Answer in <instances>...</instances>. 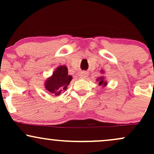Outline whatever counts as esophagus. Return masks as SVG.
Masks as SVG:
<instances>
[{
	"instance_id": "34e87169",
	"label": "esophagus",
	"mask_w": 154,
	"mask_h": 154,
	"mask_svg": "<svg viewBox=\"0 0 154 154\" xmlns=\"http://www.w3.org/2000/svg\"><path fill=\"white\" fill-rule=\"evenodd\" d=\"M87 75H88V74L86 73V72H82L80 73V76H81V77H83V78H84V77H87Z\"/></svg>"
}]
</instances>
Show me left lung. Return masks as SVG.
<instances>
[{"mask_svg": "<svg viewBox=\"0 0 154 154\" xmlns=\"http://www.w3.org/2000/svg\"><path fill=\"white\" fill-rule=\"evenodd\" d=\"M98 81L99 82V85H107L106 82H104L103 77H100L99 79H98Z\"/></svg>", "mask_w": 154, "mask_h": 154, "instance_id": "obj_1", "label": "left lung"}]
</instances>
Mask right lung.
Segmentation results:
<instances>
[{
  "label": "right lung",
  "mask_w": 154,
  "mask_h": 154,
  "mask_svg": "<svg viewBox=\"0 0 154 154\" xmlns=\"http://www.w3.org/2000/svg\"><path fill=\"white\" fill-rule=\"evenodd\" d=\"M72 79V76L68 75L66 66H60L54 72L52 77L45 82V88L51 94L59 95L61 93L67 89Z\"/></svg>",
  "instance_id": "1"
}]
</instances>
